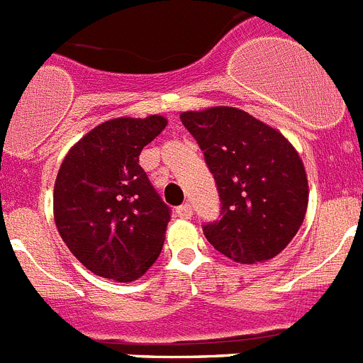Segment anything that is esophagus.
<instances>
[{"label": "esophagus", "instance_id": "1", "mask_svg": "<svg viewBox=\"0 0 363 363\" xmlns=\"http://www.w3.org/2000/svg\"><path fill=\"white\" fill-rule=\"evenodd\" d=\"M176 214H178L179 218H184V220H189V218L192 216V207L189 203L179 205V207H176Z\"/></svg>", "mask_w": 363, "mask_h": 363}]
</instances>
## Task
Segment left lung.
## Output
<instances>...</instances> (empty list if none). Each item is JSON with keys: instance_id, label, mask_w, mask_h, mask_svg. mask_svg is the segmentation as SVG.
I'll use <instances>...</instances> for the list:
<instances>
[{"instance_id": "8db88e82", "label": "left lung", "mask_w": 363, "mask_h": 363, "mask_svg": "<svg viewBox=\"0 0 363 363\" xmlns=\"http://www.w3.org/2000/svg\"><path fill=\"white\" fill-rule=\"evenodd\" d=\"M203 150L221 200V220L203 225L218 252L238 264L280 255L303 223L306 167L289 140L249 112L211 107L179 114Z\"/></svg>"}]
</instances>
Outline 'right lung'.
I'll return each mask as SVG.
<instances>
[{
  "instance_id": "1",
  "label": "right lung",
  "mask_w": 363,
  "mask_h": 363,
  "mask_svg": "<svg viewBox=\"0 0 363 363\" xmlns=\"http://www.w3.org/2000/svg\"><path fill=\"white\" fill-rule=\"evenodd\" d=\"M167 127L158 114L116 118L67 152L54 184V221L76 258L101 278L133 281L156 262L171 209L140 165Z\"/></svg>"
}]
</instances>
